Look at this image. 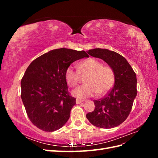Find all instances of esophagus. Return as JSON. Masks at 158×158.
Masks as SVG:
<instances>
[{"label":"esophagus","instance_id":"esophagus-1","mask_svg":"<svg viewBox=\"0 0 158 158\" xmlns=\"http://www.w3.org/2000/svg\"><path fill=\"white\" fill-rule=\"evenodd\" d=\"M82 102H83V100H81V99H76V103L77 104H80Z\"/></svg>","mask_w":158,"mask_h":158}]
</instances>
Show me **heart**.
I'll return each mask as SVG.
<instances>
[{
  "label": "heart",
  "mask_w": 158,
  "mask_h": 158,
  "mask_svg": "<svg viewBox=\"0 0 158 158\" xmlns=\"http://www.w3.org/2000/svg\"><path fill=\"white\" fill-rule=\"evenodd\" d=\"M78 70L69 66L65 71V79L70 87H74L80 81L81 75L88 74L84 85L72 92L74 96L80 99L92 97L98 93L103 95L111 89L114 82V73L112 68L103 66L101 61L94 58L85 59L78 64Z\"/></svg>",
  "instance_id": "obj_1"
}]
</instances>
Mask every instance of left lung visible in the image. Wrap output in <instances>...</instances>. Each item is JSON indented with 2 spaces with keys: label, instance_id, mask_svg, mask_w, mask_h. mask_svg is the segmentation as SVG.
<instances>
[{
  "label": "left lung",
  "instance_id": "1",
  "mask_svg": "<svg viewBox=\"0 0 158 158\" xmlns=\"http://www.w3.org/2000/svg\"><path fill=\"white\" fill-rule=\"evenodd\" d=\"M94 57L103 60L114 73V87L106 97L94 101L95 109L86 117L93 125L111 128L121 125L128 117L137 95L136 76L127 59L107 49L87 51Z\"/></svg>",
  "mask_w": 158,
  "mask_h": 158
}]
</instances>
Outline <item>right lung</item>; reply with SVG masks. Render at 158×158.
I'll use <instances>...</instances> for the list:
<instances>
[{
  "instance_id": "add662e5",
  "label": "right lung",
  "mask_w": 158,
  "mask_h": 158,
  "mask_svg": "<svg viewBox=\"0 0 158 158\" xmlns=\"http://www.w3.org/2000/svg\"><path fill=\"white\" fill-rule=\"evenodd\" d=\"M84 57H89L84 51L54 49L32 61L26 69L21 98L30 120L38 128L53 132L69 120L76 99L68 92L65 71Z\"/></svg>"
}]
</instances>
